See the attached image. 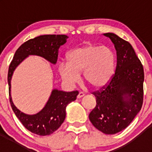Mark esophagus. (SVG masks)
I'll list each match as a JSON object with an SVG mask.
<instances>
[{
  "label": "esophagus",
  "mask_w": 152,
  "mask_h": 152,
  "mask_svg": "<svg viewBox=\"0 0 152 152\" xmlns=\"http://www.w3.org/2000/svg\"><path fill=\"white\" fill-rule=\"evenodd\" d=\"M84 96V94L83 92H80L78 94V95H77V99H80V98H81V97H83V96Z\"/></svg>",
  "instance_id": "esophagus-1"
}]
</instances>
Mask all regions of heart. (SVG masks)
<instances>
[{
  "instance_id": "1",
  "label": "heart",
  "mask_w": 152,
  "mask_h": 152,
  "mask_svg": "<svg viewBox=\"0 0 152 152\" xmlns=\"http://www.w3.org/2000/svg\"><path fill=\"white\" fill-rule=\"evenodd\" d=\"M116 61V56L110 48L87 44L68 52L67 64H60L59 73L63 80L74 84L83 72L84 82L94 89H101L112 80Z\"/></svg>"
}]
</instances>
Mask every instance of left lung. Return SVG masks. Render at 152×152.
Returning a JSON list of instances; mask_svg holds the SVG:
<instances>
[{
    "label": "left lung",
    "instance_id": "1",
    "mask_svg": "<svg viewBox=\"0 0 152 152\" xmlns=\"http://www.w3.org/2000/svg\"><path fill=\"white\" fill-rule=\"evenodd\" d=\"M103 35L114 44L117 63L108 85L100 91L93 92L96 104L89 119L103 133L113 135L125 129L141 110L144 70L129 42L113 33Z\"/></svg>",
    "mask_w": 152,
    "mask_h": 152
}]
</instances>
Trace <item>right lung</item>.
Masks as SVG:
<instances>
[{"label":"right lung","instance_id":"obj_1","mask_svg":"<svg viewBox=\"0 0 152 152\" xmlns=\"http://www.w3.org/2000/svg\"><path fill=\"white\" fill-rule=\"evenodd\" d=\"M66 35H42L31 39L19 47L9 66L7 81L9 98L13 111L26 129L38 135H49L59 128L66 116V107L76 100L78 91L64 92L53 89L45 107L39 113L29 115L21 112L13 104L11 97V79L17 67L29 56L43 58L56 64L60 46L67 42Z\"/></svg>","mask_w":152,"mask_h":152}]
</instances>
